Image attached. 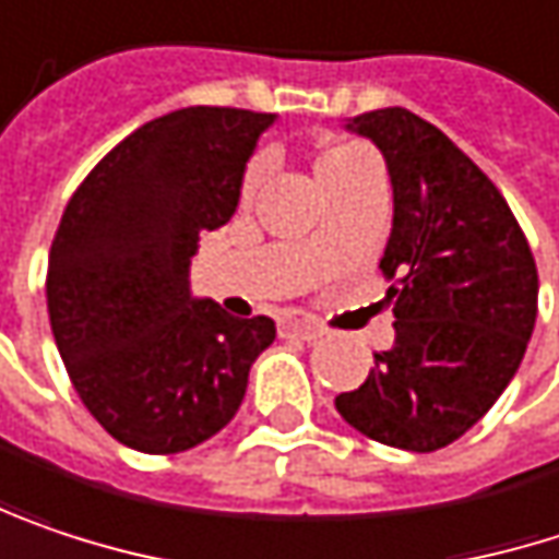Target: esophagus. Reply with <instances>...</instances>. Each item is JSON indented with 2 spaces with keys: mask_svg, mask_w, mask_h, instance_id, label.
I'll return each instance as SVG.
<instances>
[{
  "mask_svg": "<svg viewBox=\"0 0 559 559\" xmlns=\"http://www.w3.org/2000/svg\"><path fill=\"white\" fill-rule=\"evenodd\" d=\"M278 330L281 335H300V338H307V342H313V338H320V335L326 332L313 317H307V313H287L278 323Z\"/></svg>",
  "mask_w": 559,
  "mask_h": 559,
  "instance_id": "1",
  "label": "esophagus"
}]
</instances>
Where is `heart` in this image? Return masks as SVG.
I'll return each instance as SVG.
<instances>
[{
	"label": "heart",
	"mask_w": 559,
	"mask_h": 559,
	"mask_svg": "<svg viewBox=\"0 0 559 559\" xmlns=\"http://www.w3.org/2000/svg\"><path fill=\"white\" fill-rule=\"evenodd\" d=\"M371 173H378V159L361 143H335L317 156V178L326 191L338 188V185H348L355 178L371 176ZM262 181H265V163L252 159L242 173V181H239V198L252 201L255 191L262 188Z\"/></svg>",
	"instance_id": "b5f03b06"
}]
</instances>
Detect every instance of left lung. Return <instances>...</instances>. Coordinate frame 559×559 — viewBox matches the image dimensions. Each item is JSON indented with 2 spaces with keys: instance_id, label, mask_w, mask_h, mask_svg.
I'll return each instance as SVG.
<instances>
[{
  "instance_id": "left-lung-1",
  "label": "left lung",
  "mask_w": 559,
  "mask_h": 559,
  "mask_svg": "<svg viewBox=\"0 0 559 559\" xmlns=\"http://www.w3.org/2000/svg\"><path fill=\"white\" fill-rule=\"evenodd\" d=\"M393 181L396 342L338 393L348 426L403 451H438L474 429L515 378L537 317V265L502 191L441 130L406 108L358 115Z\"/></svg>"
}]
</instances>
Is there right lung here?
Wrapping results in <instances>:
<instances>
[{
  "label": "right lung",
  "instance_id": "obj_1",
  "mask_svg": "<svg viewBox=\"0 0 559 559\" xmlns=\"http://www.w3.org/2000/svg\"><path fill=\"white\" fill-rule=\"evenodd\" d=\"M272 115L181 108L124 136L82 178L53 233L47 313L95 423L143 454L188 451L236 416L269 317L191 300L201 229L227 224Z\"/></svg>",
  "mask_w": 559,
  "mask_h": 559
}]
</instances>
